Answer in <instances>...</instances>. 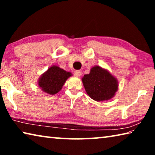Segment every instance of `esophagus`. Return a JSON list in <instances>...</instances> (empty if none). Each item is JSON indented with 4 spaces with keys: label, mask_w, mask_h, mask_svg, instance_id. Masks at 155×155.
<instances>
[{
    "label": "esophagus",
    "mask_w": 155,
    "mask_h": 155,
    "mask_svg": "<svg viewBox=\"0 0 155 155\" xmlns=\"http://www.w3.org/2000/svg\"><path fill=\"white\" fill-rule=\"evenodd\" d=\"M74 75L77 77H79L81 75V71H79V70H76V71L74 72Z\"/></svg>",
    "instance_id": "1"
}]
</instances>
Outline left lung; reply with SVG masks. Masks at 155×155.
Returning <instances> with one entry per match:
<instances>
[{
	"label": "left lung",
	"instance_id": "1",
	"mask_svg": "<svg viewBox=\"0 0 155 155\" xmlns=\"http://www.w3.org/2000/svg\"><path fill=\"white\" fill-rule=\"evenodd\" d=\"M84 87L88 96L97 102L109 101L118 90V81L108 70L95 65L90 74L82 78Z\"/></svg>",
	"mask_w": 155,
	"mask_h": 155
}]
</instances>
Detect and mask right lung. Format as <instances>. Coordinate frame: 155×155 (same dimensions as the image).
Here are the masks:
<instances>
[{
    "mask_svg": "<svg viewBox=\"0 0 155 155\" xmlns=\"http://www.w3.org/2000/svg\"><path fill=\"white\" fill-rule=\"evenodd\" d=\"M71 76V72H66L57 65H52L41 75L38 86L44 92L54 95L61 90L65 81Z\"/></svg>",
    "mask_w": 155,
    "mask_h": 155,
    "instance_id": "right-lung-1",
    "label": "right lung"
}]
</instances>
